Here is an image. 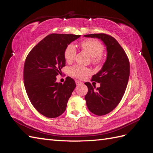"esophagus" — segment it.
I'll return each mask as SVG.
<instances>
[{"mask_svg":"<svg viewBox=\"0 0 153 153\" xmlns=\"http://www.w3.org/2000/svg\"><path fill=\"white\" fill-rule=\"evenodd\" d=\"M75 82H76V85H82V82H80V81L76 80V81H75Z\"/></svg>","mask_w":153,"mask_h":153,"instance_id":"esophagus-1","label":"esophagus"}]
</instances>
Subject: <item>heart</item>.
<instances>
[{
  "mask_svg": "<svg viewBox=\"0 0 153 153\" xmlns=\"http://www.w3.org/2000/svg\"><path fill=\"white\" fill-rule=\"evenodd\" d=\"M80 47L91 56V62L93 65L99 66L103 62L102 53L104 50L103 45L100 41L95 39H87L83 40L80 43ZM76 53L74 45L69 44L66 46L64 51V58L66 62H71ZM91 71L89 68L80 66H75L70 69V74L73 76L82 79L89 75Z\"/></svg>",
  "mask_w": 153,
  "mask_h": 153,
  "instance_id": "1",
  "label": "heart"
}]
</instances>
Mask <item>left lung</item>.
Segmentation results:
<instances>
[{
  "label": "left lung",
  "instance_id": "8db88e82",
  "mask_svg": "<svg viewBox=\"0 0 153 153\" xmlns=\"http://www.w3.org/2000/svg\"><path fill=\"white\" fill-rule=\"evenodd\" d=\"M85 37L96 38L106 46L107 57L102 69L92 77V81L100 83L95 89L85 82L88 92L85 96L87 108L97 115L110 113L121 101L129 76V62L126 52L117 40L106 34H92Z\"/></svg>",
  "mask_w": 153,
  "mask_h": 153
}]
</instances>
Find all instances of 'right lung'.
Returning a JSON list of instances; mask_svg holds the SVG:
<instances>
[{
    "instance_id": "add662e5",
    "label": "right lung",
    "mask_w": 153,
    "mask_h": 153,
    "mask_svg": "<svg viewBox=\"0 0 153 153\" xmlns=\"http://www.w3.org/2000/svg\"><path fill=\"white\" fill-rule=\"evenodd\" d=\"M80 35L50 34L32 48L26 57L24 67V85L29 100L38 112L48 118L60 116L76 84L66 77L56 82V76L65 66L64 51L66 46Z\"/></svg>"
}]
</instances>
